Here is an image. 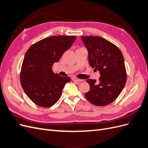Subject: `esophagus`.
Segmentation results:
<instances>
[{"label":"esophagus","instance_id":"1","mask_svg":"<svg viewBox=\"0 0 148 148\" xmlns=\"http://www.w3.org/2000/svg\"><path fill=\"white\" fill-rule=\"evenodd\" d=\"M72 80H73V81H74V82H81L82 81V79L77 78H73L72 79Z\"/></svg>","mask_w":148,"mask_h":148}]
</instances>
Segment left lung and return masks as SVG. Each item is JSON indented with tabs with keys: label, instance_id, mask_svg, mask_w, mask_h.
Masks as SVG:
<instances>
[{
	"label": "left lung",
	"instance_id": "obj_1",
	"mask_svg": "<svg viewBox=\"0 0 148 148\" xmlns=\"http://www.w3.org/2000/svg\"><path fill=\"white\" fill-rule=\"evenodd\" d=\"M88 51L89 64L99 71V81L88 79L85 97L91 104L105 106L114 101L123 90L127 73L122 52L115 44L99 36H82Z\"/></svg>",
	"mask_w": 148,
	"mask_h": 148
}]
</instances>
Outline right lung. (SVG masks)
<instances>
[{
    "label": "right lung",
    "instance_id": "right-lung-1",
    "mask_svg": "<svg viewBox=\"0 0 148 148\" xmlns=\"http://www.w3.org/2000/svg\"><path fill=\"white\" fill-rule=\"evenodd\" d=\"M75 36H52L34 43L26 51L20 72V83L34 104L50 107L60 98L69 77L53 72L52 66L71 47Z\"/></svg>",
    "mask_w": 148,
    "mask_h": 148
}]
</instances>
